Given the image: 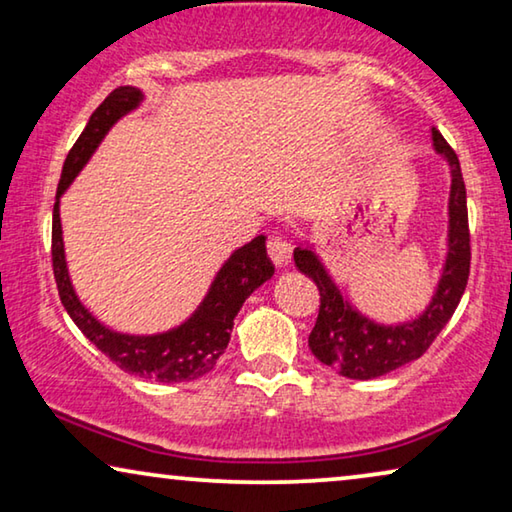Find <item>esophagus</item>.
Here are the masks:
<instances>
[{
  "label": "esophagus",
  "mask_w": 512,
  "mask_h": 512,
  "mask_svg": "<svg viewBox=\"0 0 512 512\" xmlns=\"http://www.w3.org/2000/svg\"><path fill=\"white\" fill-rule=\"evenodd\" d=\"M290 251H293V247H290L283 238H279V235H272V238L267 240V254H270L272 263L277 267H286L290 263Z\"/></svg>",
  "instance_id": "34e87169"
}]
</instances>
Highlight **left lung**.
<instances>
[{"instance_id":"left-lung-1","label":"left lung","mask_w":512,"mask_h":512,"mask_svg":"<svg viewBox=\"0 0 512 512\" xmlns=\"http://www.w3.org/2000/svg\"><path fill=\"white\" fill-rule=\"evenodd\" d=\"M435 151L448 162L446 254L439 279L419 316L400 322H380L366 316L334 281L316 245L306 240L295 247V267L313 279L320 290V311L309 336V348L320 364L350 380H375L419 359L458 309L469 279V224L467 190L458 155L435 128H430Z\"/></svg>"}]
</instances>
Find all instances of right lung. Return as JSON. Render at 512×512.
<instances>
[{
  "label": "right lung",
  "mask_w": 512,
  "mask_h": 512,
  "mask_svg": "<svg viewBox=\"0 0 512 512\" xmlns=\"http://www.w3.org/2000/svg\"><path fill=\"white\" fill-rule=\"evenodd\" d=\"M144 91L137 86H119L102 100V105L91 114L80 139L70 148L57 187V201L52 210V267L57 279L59 297L68 316L80 327V332L96 345L100 352L123 368L125 373L139 375L155 382H190L210 373L217 359L224 355L231 341L233 318L238 316L247 297L272 279L274 265L267 258L265 235H256L233 251L212 277L208 293L199 306L180 325L155 334H125L107 327L86 309L77 297L70 281L64 231H61V196L73 185L77 174L86 167L91 155L98 151L107 132L123 116L141 107Z\"/></svg>",
  "instance_id": "right-lung-1"
}]
</instances>
